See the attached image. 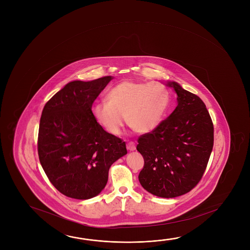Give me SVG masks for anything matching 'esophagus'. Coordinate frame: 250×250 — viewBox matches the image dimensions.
Instances as JSON below:
<instances>
[{
    "mask_svg": "<svg viewBox=\"0 0 250 250\" xmlns=\"http://www.w3.org/2000/svg\"><path fill=\"white\" fill-rule=\"evenodd\" d=\"M126 147L129 151H134V150H136L135 143L131 141V142L127 143Z\"/></svg>",
    "mask_w": 250,
    "mask_h": 250,
    "instance_id": "obj_1",
    "label": "esophagus"
}]
</instances>
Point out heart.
<instances>
[{
    "instance_id": "b5f03b06",
    "label": "heart",
    "mask_w": 250,
    "mask_h": 250,
    "mask_svg": "<svg viewBox=\"0 0 250 250\" xmlns=\"http://www.w3.org/2000/svg\"><path fill=\"white\" fill-rule=\"evenodd\" d=\"M107 101L96 103L95 119L111 135H119L125 125L139 133L159 126L169 105V93L157 83L124 81L107 92Z\"/></svg>"
}]
</instances>
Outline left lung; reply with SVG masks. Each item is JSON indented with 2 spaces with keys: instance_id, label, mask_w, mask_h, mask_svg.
<instances>
[{
  "instance_id": "left-lung-1",
  "label": "left lung",
  "mask_w": 250,
  "mask_h": 250,
  "mask_svg": "<svg viewBox=\"0 0 250 250\" xmlns=\"http://www.w3.org/2000/svg\"><path fill=\"white\" fill-rule=\"evenodd\" d=\"M177 105L153 131L139 136V182L151 194L174 198L190 192L204 174L213 146V124L204 102L175 82Z\"/></svg>"
}]
</instances>
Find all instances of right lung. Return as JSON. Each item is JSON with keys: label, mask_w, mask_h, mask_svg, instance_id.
<instances>
[{"label": "right lung", "mask_w": 250, "mask_h": 250, "mask_svg": "<svg viewBox=\"0 0 250 250\" xmlns=\"http://www.w3.org/2000/svg\"><path fill=\"white\" fill-rule=\"evenodd\" d=\"M111 76L73 81L46 103L42 112L37 151L50 183L77 200L97 196L108 172L127 153L125 142L103 129L91 108Z\"/></svg>", "instance_id": "right-lung-1"}]
</instances>
